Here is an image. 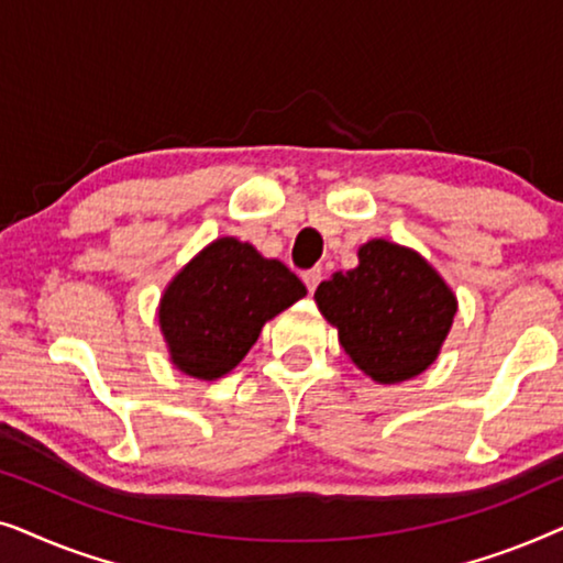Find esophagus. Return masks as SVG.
Returning <instances> with one entry per match:
<instances>
[{"instance_id": "34e87169", "label": "esophagus", "mask_w": 563, "mask_h": 563, "mask_svg": "<svg viewBox=\"0 0 563 563\" xmlns=\"http://www.w3.org/2000/svg\"><path fill=\"white\" fill-rule=\"evenodd\" d=\"M302 282H305L307 289L314 291V289H318V284L322 282V268H310V272H305Z\"/></svg>"}]
</instances>
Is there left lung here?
I'll list each match as a JSON object with an SVG mask.
<instances>
[{"label": "left lung", "mask_w": 563, "mask_h": 563, "mask_svg": "<svg viewBox=\"0 0 563 563\" xmlns=\"http://www.w3.org/2000/svg\"><path fill=\"white\" fill-rule=\"evenodd\" d=\"M314 302L338 328L353 364L379 384L426 372L459 307L449 284L420 253L382 238L361 245L356 268L322 282Z\"/></svg>", "instance_id": "left-lung-1"}]
</instances>
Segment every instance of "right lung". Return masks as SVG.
I'll list each match as a JSON object with an SVG mask.
<instances>
[{
    "label": "right lung",
    "mask_w": 563,
    "mask_h": 563,
    "mask_svg": "<svg viewBox=\"0 0 563 563\" xmlns=\"http://www.w3.org/2000/svg\"><path fill=\"white\" fill-rule=\"evenodd\" d=\"M307 295L282 261L251 243L218 238L168 284L158 325L179 372L214 382L241 364L261 328Z\"/></svg>",
    "instance_id": "add662e5"
}]
</instances>
